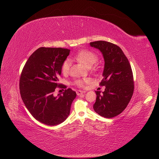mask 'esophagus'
<instances>
[{
	"label": "esophagus",
	"instance_id": "34e87169",
	"mask_svg": "<svg viewBox=\"0 0 159 159\" xmlns=\"http://www.w3.org/2000/svg\"><path fill=\"white\" fill-rule=\"evenodd\" d=\"M85 92H86V91H85V90H77L76 94H77L78 96H79L81 94H84V93H85Z\"/></svg>",
	"mask_w": 159,
	"mask_h": 159
}]
</instances>
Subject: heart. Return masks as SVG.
<instances>
[{
  "label": "heart",
  "instance_id": "b5f03b06",
  "mask_svg": "<svg viewBox=\"0 0 159 159\" xmlns=\"http://www.w3.org/2000/svg\"><path fill=\"white\" fill-rule=\"evenodd\" d=\"M76 58L81 62L84 65L88 68L92 67L93 64H94L98 60L97 55L92 51L82 50L78 52L76 54ZM70 67V60L69 59L65 60L61 65V72L63 74H67L69 73ZM89 82V79L83 80H77L74 81V84L79 87H84L86 84Z\"/></svg>",
  "mask_w": 159,
  "mask_h": 159
}]
</instances>
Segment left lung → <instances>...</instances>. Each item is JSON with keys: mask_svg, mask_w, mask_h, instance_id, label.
Instances as JSON below:
<instances>
[{"mask_svg": "<svg viewBox=\"0 0 159 159\" xmlns=\"http://www.w3.org/2000/svg\"><path fill=\"white\" fill-rule=\"evenodd\" d=\"M90 45L101 52L105 60L103 79L99 85L105 86V89L102 94L95 91L97 98L93 108L102 117H114L126 108L132 97L134 81L131 65L117 45L106 41L93 42Z\"/></svg>", "mask_w": 159, "mask_h": 159, "instance_id": "1", "label": "left lung"}]
</instances>
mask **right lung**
<instances>
[{"label": "right lung", "mask_w": 159, "mask_h": 159, "mask_svg": "<svg viewBox=\"0 0 159 159\" xmlns=\"http://www.w3.org/2000/svg\"><path fill=\"white\" fill-rule=\"evenodd\" d=\"M69 53L68 49L40 48L30 56L21 73L19 87L24 103L34 118L47 125L63 123L76 97L70 88L63 95L53 96L57 87L67 88L58 83V78Z\"/></svg>", "instance_id": "obj_1"}]
</instances>
